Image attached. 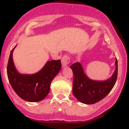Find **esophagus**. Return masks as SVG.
Returning a JSON list of instances; mask_svg holds the SVG:
<instances>
[{
    "label": "esophagus",
    "mask_w": 129,
    "mask_h": 129,
    "mask_svg": "<svg viewBox=\"0 0 129 129\" xmlns=\"http://www.w3.org/2000/svg\"><path fill=\"white\" fill-rule=\"evenodd\" d=\"M70 59L68 56L64 55L63 56V57L61 58V64H62V66L63 68L68 66L69 63L70 62Z\"/></svg>",
    "instance_id": "34e87169"
}]
</instances>
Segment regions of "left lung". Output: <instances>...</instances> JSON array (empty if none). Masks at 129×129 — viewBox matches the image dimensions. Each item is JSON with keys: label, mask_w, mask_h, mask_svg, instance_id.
<instances>
[{"label": "left lung", "mask_w": 129, "mask_h": 129, "mask_svg": "<svg viewBox=\"0 0 129 129\" xmlns=\"http://www.w3.org/2000/svg\"><path fill=\"white\" fill-rule=\"evenodd\" d=\"M116 69L110 78L105 80H94L84 73L81 63L76 62L70 66L74 75L73 94L81 103L92 105L105 98L113 88L117 77V60Z\"/></svg>", "instance_id": "8db88e82"}]
</instances>
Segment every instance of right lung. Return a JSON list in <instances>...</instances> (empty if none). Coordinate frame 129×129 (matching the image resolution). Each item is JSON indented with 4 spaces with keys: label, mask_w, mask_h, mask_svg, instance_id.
Returning a JSON list of instances; mask_svg holds the SVG:
<instances>
[{
    "label": "right lung",
    "mask_w": 129,
    "mask_h": 129,
    "mask_svg": "<svg viewBox=\"0 0 129 129\" xmlns=\"http://www.w3.org/2000/svg\"><path fill=\"white\" fill-rule=\"evenodd\" d=\"M16 46L10 52L7 68L10 85L22 99L30 102L41 101L49 94L52 81L61 69V60L47 61L36 73H20L16 69L13 60V52Z\"/></svg>",
    "instance_id": "right-lung-1"
}]
</instances>
